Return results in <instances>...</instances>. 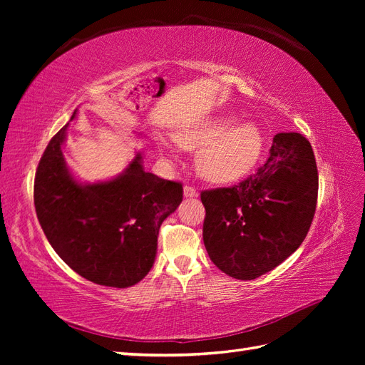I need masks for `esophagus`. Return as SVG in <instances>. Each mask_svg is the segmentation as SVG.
Wrapping results in <instances>:
<instances>
[{
    "label": "esophagus",
    "mask_w": 365,
    "mask_h": 365,
    "mask_svg": "<svg viewBox=\"0 0 365 365\" xmlns=\"http://www.w3.org/2000/svg\"><path fill=\"white\" fill-rule=\"evenodd\" d=\"M184 196L185 197H196L197 196V190L192 185H185L184 187Z\"/></svg>",
    "instance_id": "1"
}]
</instances>
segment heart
Returning <instances> with one entry per match:
<instances>
[{"label":"heart","mask_w":365,"mask_h":365,"mask_svg":"<svg viewBox=\"0 0 365 365\" xmlns=\"http://www.w3.org/2000/svg\"><path fill=\"white\" fill-rule=\"evenodd\" d=\"M173 140L184 149H201L196 168L210 182L227 184L248 175L260 160L263 135L257 125H239L235 115H217L181 129Z\"/></svg>","instance_id":"b5f03b06"}]
</instances>
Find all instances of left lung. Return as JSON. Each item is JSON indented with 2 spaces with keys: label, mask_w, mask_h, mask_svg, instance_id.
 <instances>
[{
  "label": "left lung",
  "mask_w": 365,
  "mask_h": 365,
  "mask_svg": "<svg viewBox=\"0 0 365 365\" xmlns=\"http://www.w3.org/2000/svg\"><path fill=\"white\" fill-rule=\"evenodd\" d=\"M317 196L318 170L311 143L297 132H280L256 173L237 185L201 193L208 257L230 277H260L302 245Z\"/></svg>",
  "instance_id": "left-lung-1"
}]
</instances>
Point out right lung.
<instances>
[{
	"label": "right lung",
	"instance_id": "1",
	"mask_svg": "<svg viewBox=\"0 0 365 365\" xmlns=\"http://www.w3.org/2000/svg\"><path fill=\"white\" fill-rule=\"evenodd\" d=\"M67 128L50 140L36 169L38 220L73 271L97 284L129 288L153 267L160 227L181 204L182 184L146 172L141 153L114 180L76 181L62 155Z\"/></svg>",
	"mask_w": 365,
	"mask_h": 365
}]
</instances>
